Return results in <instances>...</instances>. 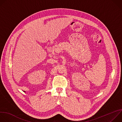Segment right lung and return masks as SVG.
I'll use <instances>...</instances> for the list:
<instances>
[{"label":"right lung","mask_w":122,"mask_h":122,"mask_svg":"<svg viewBox=\"0 0 122 122\" xmlns=\"http://www.w3.org/2000/svg\"><path fill=\"white\" fill-rule=\"evenodd\" d=\"M24 92H25V91H24Z\"/></svg>","instance_id":"1"}]
</instances>
